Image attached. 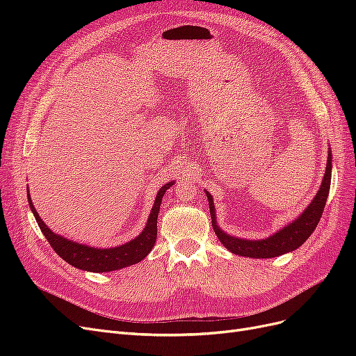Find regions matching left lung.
I'll return each mask as SVG.
<instances>
[{
  "label": "left lung",
  "instance_id": "obj_1",
  "mask_svg": "<svg viewBox=\"0 0 356 356\" xmlns=\"http://www.w3.org/2000/svg\"><path fill=\"white\" fill-rule=\"evenodd\" d=\"M330 186H331V152H328L327 170H325L324 179H322L321 188L318 191V195L315 196V199L312 200V203L307 207V209L301 213L294 222H291L281 232H277L276 234L270 236V238L263 239V241L238 239V238H232V236L221 232L218 229L217 221H215V209L212 203L213 202L212 196L207 191L213 232L217 234L220 242L227 248L229 251L242 257L272 258L289 251H294L298 246L303 245L309 239V236L316 229V225L322 217V212H324V208H325Z\"/></svg>",
  "mask_w": 356,
  "mask_h": 356
}]
</instances>
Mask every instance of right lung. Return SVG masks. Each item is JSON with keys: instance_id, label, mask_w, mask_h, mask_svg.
Masks as SVG:
<instances>
[{"instance_id": "obj_1", "label": "right lung", "mask_w": 356, "mask_h": 356, "mask_svg": "<svg viewBox=\"0 0 356 356\" xmlns=\"http://www.w3.org/2000/svg\"><path fill=\"white\" fill-rule=\"evenodd\" d=\"M170 186H174V182L172 181L159 190L154 200V207L152 209V213H149L144 232L134 241L127 242L122 246L108 248V250H96V248H89L86 245H80V243L71 242L68 239H63L62 236L53 233L47 225L42 222V220L40 218V215L34 208V204H32L29 195H28V202H29V208L38 222V227L41 229L44 238L53 248V251H55L62 260H65L68 264L74 267L81 268V270L102 273V272L118 270V268L136 264L141 260H144V258L148 255V252L153 250L156 238H157V217H159L161 197H163L165 191Z\"/></svg>"}]
</instances>
